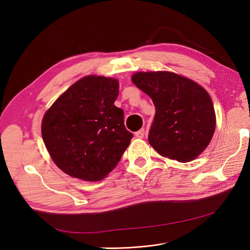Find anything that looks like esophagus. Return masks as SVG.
Here are the masks:
<instances>
[{"mask_svg":"<svg viewBox=\"0 0 250 250\" xmlns=\"http://www.w3.org/2000/svg\"><path fill=\"white\" fill-rule=\"evenodd\" d=\"M135 138H138V139H143L144 138V135H145V130L144 129H141V130H139V131H137L135 132Z\"/></svg>","mask_w":250,"mask_h":250,"instance_id":"34e87169","label":"esophagus"}]
</instances>
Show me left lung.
<instances>
[{"label":"left lung","instance_id":"8db88e82","mask_svg":"<svg viewBox=\"0 0 250 250\" xmlns=\"http://www.w3.org/2000/svg\"><path fill=\"white\" fill-rule=\"evenodd\" d=\"M132 82L153 101L155 116L148 141L158 154L187 163L208 147L216 127L208 93L171 72H138Z\"/></svg>","mask_w":250,"mask_h":250}]
</instances>
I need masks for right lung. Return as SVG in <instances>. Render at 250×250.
Listing matches in <instances>:
<instances>
[{"label": "right lung", "mask_w": 250, "mask_h": 250, "mask_svg": "<svg viewBox=\"0 0 250 250\" xmlns=\"http://www.w3.org/2000/svg\"><path fill=\"white\" fill-rule=\"evenodd\" d=\"M119 82L83 77L58 97L44 113L42 135L53 162L67 175L97 181L116 168L132 133L117 107Z\"/></svg>", "instance_id": "add662e5"}]
</instances>
